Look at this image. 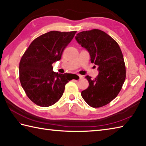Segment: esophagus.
Segmentation results:
<instances>
[{"label": "esophagus", "instance_id": "34e87169", "mask_svg": "<svg viewBox=\"0 0 146 146\" xmlns=\"http://www.w3.org/2000/svg\"><path fill=\"white\" fill-rule=\"evenodd\" d=\"M77 76H78L79 79H81H81H83V78H84L83 76H81V75H79V74H78V75H77Z\"/></svg>", "mask_w": 146, "mask_h": 146}]
</instances>
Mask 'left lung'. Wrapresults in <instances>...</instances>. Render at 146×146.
I'll return each mask as SVG.
<instances>
[{
  "label": "left lung",
  "instance_id": "1",
  "mask_svg": "<svg viewBox=\"0 0 146 146\" xmlns=\"http://www.w3.org/2000/svg\"><path fill=\"white\" fill-rule=\"evenodd\" d=\"M76 40L88 51L91 62L98 67V75L95 79L85 77L89 86L81 92L82 97L92 107L106 106L117 97L125 80L121 50L116 40L100 30L79 32Z\"/></svg>",
  "mask_w": 146,
  "mask_h": 146
}]
</instances>
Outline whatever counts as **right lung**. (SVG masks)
Wrapping results in <instances>:
<instances>
[{
	"instance_id": "right-lung-1",
	"label": "right lung",
	"mask_w": 146,
	"mask_h": 146,
	"mask_svg": "<svg viewBox=\"0 0 146 146\" xmlns=\"http://www.w3.org/2000/svg\"><path fill=\"white\" fill-rule=\"evenodd\" d=\"M76 33H46L33 40L21 57L19 65L21 86L37 105L49 107L57 102L63 95L65 84L73 79L68 74L53 72L52 64L61 59L63 51Z\"/></svg>"
}]
</instances>
